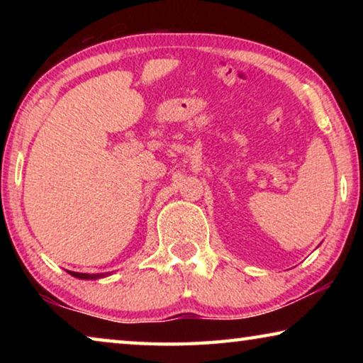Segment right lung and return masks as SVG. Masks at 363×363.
I'll return each instance as SVG.
<instances>
[{
    "label": "right lung",
    "mask_w": 363,
    "mask_h": 363,
    "mask_svg": "<svg viewBox=\"0 0 363 363\" xmlns=\"http://www.w3.org/2000/svg\"><path fill=\"white\" fill-rule=\"evenodd\" d=\"M70 275H73V277L77 279H83V280H97L104 277V274H79V272H72V270H67Z\"/></svg>",
    "instance_id": "right-lung-1"
}]
</instances>
